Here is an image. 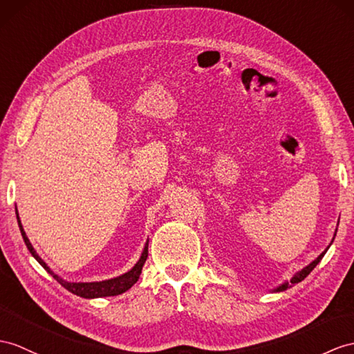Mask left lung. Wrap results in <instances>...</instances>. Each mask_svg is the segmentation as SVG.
<instances>
[{
    "instance_id": "8db88e82",
    "label": "left lung",
    "mask_w": 354,
    "mask_h": 354,
    "mask_svg": "<svg viewBox=\"0 0 354 354\" xmlns=\"http://www.w3.org/2000/svg\"><path fill=\"white\" fill-rule=\"evenodd\" d=\"M335 236H336V234H335ZM335 236H333V239H335ZM333 239H332V242H333ZM330 245H332V243H330ZM327 249H329V246H327V248H326V251H324V252H322L320 255H318V257L315 258V260H314L311 264L306 266V267H304V269H301L300 272H297V273L295 274V277H292V278L290 279V283H288V282L282 283V286H279L278 288H274V291H283V290H287L288 287L295 286V283H299V282L304 281V279L308 277V274L314 270V267H315L318 263L322 261V258H323V257H324V254L327 252Z\"/></svg>"
}]
</instances>
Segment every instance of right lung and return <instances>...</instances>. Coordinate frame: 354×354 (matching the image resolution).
<instances>
[{"instance_id":"add662e5","label":"right lung","mask_w":354,"mask_h":354,"mask_svg":"<svg viewBox=\"0 0 354 354\" xmlns=\"http://www.w3.org/2000/svg\"><path fill=\"white\" fill-rule=\"evenodd\" d=\"M16 218H18V225H19V230H21V234H22V239L25 245H27L28 251L31 252V255L36 258V260L40 263V266L45 269L48 273L53 274V278L58 282L62 283V286L71 292H73V295L80 296V297H84V299H94V297H108V296H118L122 295V292L127 291L129 288H131L133 283L140 279V274H141V270H142V266L145 263V260H147L149 257V242L145 243L144 246V251L141 254V258L138 260V263L132 267L131 270H129L127 273L122 274V277H117V278H112V279H108V281H100V282H67L64 281L63 278H59L58 274H55L53 270L49 269L48 264L41 260V258L37 255V252L34 251L32 245L30 243V240L27 237V234H25V231L22 228V223H21V219H19V214H18V209H16Z\"/></svg>"}]
</instances>
